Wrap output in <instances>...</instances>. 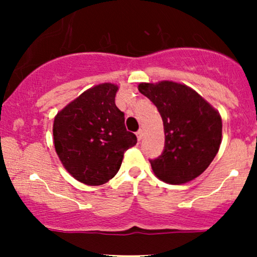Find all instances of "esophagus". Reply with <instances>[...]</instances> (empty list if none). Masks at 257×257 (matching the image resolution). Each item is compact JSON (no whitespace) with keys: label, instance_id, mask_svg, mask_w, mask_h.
I'll return each mask as SVG.
<instances>
[{"label":"esophagus","instance_id":"esophagus-1","mask_svg":"<svg viewBox=\"0 0 257 257\" xmlns=\"http://www.w3.org/2000/svg\"><path fill=\"white\" fill-rule=\"evenodd\" d=\"M137 137H138V140H139V141H140L141 139H143V137H144L143 129H139V131L137 132Z\"/></svg>","mask_w":257,"mask_h":257}]
</instances>
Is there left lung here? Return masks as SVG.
Listing matches in <instances>:
<instances>
[{
    "mask_svg": "<svg viewBox=\"0 0 257 257\" xmlns=\"http://www.w3.org/2000/svg\"><path fill=\"white\" fill-rule=\"evenodd\" d=\"M138 88L155 104L163 119L164 150L159 157L150 159L155 175L172 185L196 179L219 152L220 113L185 84L162 81L140 83Z\"/></svg>",
    "mask_w": 257,
    "mask_h": 257,
    "instance_id": "8db88e82",
    "label": "left lung"
}]
</instances>
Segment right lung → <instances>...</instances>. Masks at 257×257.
Here are the masks:
<instances>
[{
	"instance_id": "add662e5",
	"label": "right lung",
	"mask_w": 257,
	"mask_h": 257,
	"mask_svg": "<svg viewBox=\"0 0 257 257\" xmlns=\"http://www.w3.org/2000/svg\"><path fill=\"white\" fill-rule=\"evenodd\" d=\"M118 87L102 83L82 93L54 118V147L65 169L89 186L118 173L123 155L138 143L126 131L124 113L114 104Z\"/></svg>"
}]
</instances>
